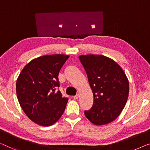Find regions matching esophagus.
I'll return each mask as SVG.
<instances>
[{
    "label": "esophagus",
    "instance_id": "esophagus-1",
    "mask_svg": "<svg viewBox=\"0 0 150 150\" xmlns=\"http://www.w3.org/2000/svg\"><path fill=\"white\" fill-rule=\"evenodd\" d=\"M79 96H80V94H76L75 96H73V98H74V99H77V98H79Z\"/></svg>",
    "mask_w": 150,
    "mask_h": 150
}]
</instances>
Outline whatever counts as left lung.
<instances>
[{
    "label": "left lung",
    "mask_w": 150,
    "mask_h": 150,
    "mask_svg": "<svg viewBox=\"0 0 150 150\" xmlns=\"http://www.w3.org/2000/svg\"><path fill=\"white\" fill-rule=\"evenodd\" d=\"M79 60L87 73L93 92L92 108L86 117L95 125L110 123L125 107L129 83L123 69L112 59L103 55H82Z\"/></svg>",
    "instance_id": "obj_1"
}]
</instances>
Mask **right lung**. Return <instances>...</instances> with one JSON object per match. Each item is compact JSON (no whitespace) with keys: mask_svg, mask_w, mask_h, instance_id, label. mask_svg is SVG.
I'll return each instance as SVG.
<instances>
[{"mask_svg":"<svg viewBox=\"0 0 150 150\" xmlns=\"http://www.w3.org/2000/svg\"><path fill=\"white\" fill-rule=\"evenodd\" d=\"M68 55L40 56L28 63L16 82V93L21 107L35 123L49 126L64 113L68 98L63 97L59 88L58 74Z\"/></svg>","mask_w":150,"mask_h":150,"instance_id":"obj_1","label":"right lung"}]
</instances>
